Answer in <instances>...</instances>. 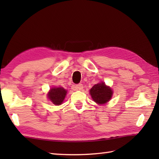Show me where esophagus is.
I'll list each match as a JSON object with an SVG mask.
<instances>
[{
  "label": "esophagus",
  "instance_id": "obj_1",
  "mask_svg": "<svg viewBox=\"0 0 159 159\" xmlns=\"http://www.w3.org/2000/svg\"><path fill=\"white\" fill-rule=\"evenodd\" d=\"M75 88H76L77 90H82V89H83V84H81V83L77 84V85L75 86Z\"/></svg>",
  "mask_w": 159,
  "mask_h": 159
}]
</instances>
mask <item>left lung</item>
I'll return each instance as SVG.
<instances>
[{
	"label": "left lung",
	"mask_w": 159,
	"mask_h": 159,
	"mask_svg": "<svg viewBox=\"0 0 159 159\" xmlns=\"http://www.w3.org/2000/svg\"><path fill=\"white\" fill-rule=\"evenodd\" d=\"M90 94L93 101L98 104H105L111 98L113 91L107 87L104 83H100L94 85L90 89Z\"/></svg>",
	"instance_id": "1"
}]
</instances>
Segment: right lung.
I'll list each match as a JSON object with an SVG mask.
<instances>
[{"label":"right lung","mask_w":159,"mask_h":159,"mask_svg":"<svg viewBox=\"0 0 159 159\" xmlns=\"http://www.w3.org/2000/svg\"><path fill=\"white\" fill-rule=\"evenodd\" d=\"M67 91L63 87L52 88L48 93V98L51 100L53 104L56 105H60L65 98Z\"/></svg>","instance_id":"obj_1"}]
</instances>
